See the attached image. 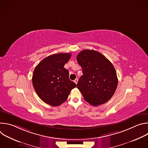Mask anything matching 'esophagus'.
Returning <instances> with one entry per match:
<instances>
[{"label": "esophagus", "instance_id": "1", "mask_svg": "<svg viewBox=\"0 0 148 148\" xmlns=\"http://www.w3.org/2000/svg\"><path fill=\"white\" fill-rule=\"evenodd\" d=\"M74 82L77 84V82H78V79H77V78H76L75 79H74Z\"/></svg>", "mask_w": 148, "mask_h": 148}]
</instances>
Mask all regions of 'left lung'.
Returning a JSON list of instances; mask_svg holds the SVG:
<instances>
[{
    "mask_svg": "<svg viewBox=\"0 0 148 148\" xmlns=\"http://www.w3.org/2000/svg\"><path fill=\"white\" fill-rule=\"evenodd\" d=\"M82 74L77 88L84 99L93 106L107 102L114 94L118 78L112 63L98 51L84 50L77 56Z\"/></svg>",
    "mask_w": 148,
    "mask_h": 148,
    "instance_id": "obj_1",
    "label": "left lung"
}]
</instances>
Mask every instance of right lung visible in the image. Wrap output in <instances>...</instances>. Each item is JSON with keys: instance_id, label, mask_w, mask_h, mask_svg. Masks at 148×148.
<instances>
[{"instance_id": "right-lung-1", "label": "right lung", "mask_w": 148, "mask_h": 148, "mask_svg": "<svg viewBox=\"0 0 148 148\" xmlns=\"http://www.w3.org/2000/svg\"><path fill=\"white\" fill-rule=\"evenodd\" d=\"M71 53H58L47 57L35 67L32 77L33 87L40 98L56 107L64 102L77 85L69 79L64 67Z\"/></svg>"}]
</instances>
